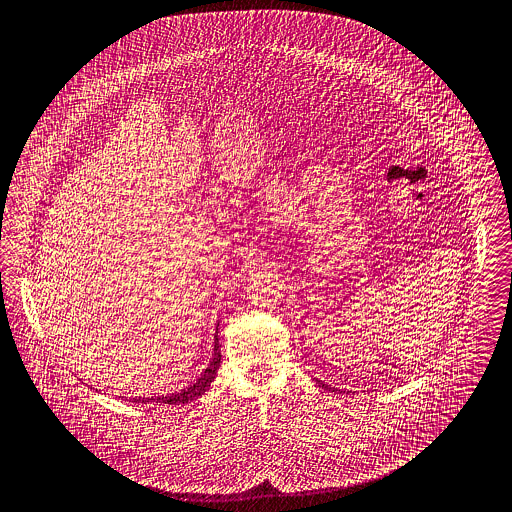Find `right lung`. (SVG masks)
I'll list each match as a JSON object with an SVG mask.
<instances>
[{
	"mask_svg": "<svg viewBox=\"0 0 512 512\" xmlns=\"http://www.w3.org/2000/svg\"><path fill=\"white\" fill-rule=\"evenodd\" d=\"M219 363H221V351H219V339L215 337V349H213V359L209 363V367L205 369V373L193 383L189 385L187 389L175 393V395H167V397H157V399H145V397H139V399H133V403H165V405H181V403H189L193 399H197L199 395H203L209 385L213 383L215 375H217V369H219Z\"/></svg>",
	"mask_w": 512,
	"mask_h": 512,
	"instance_id": "1",
	"label": "right lung"
}]
</instances>
